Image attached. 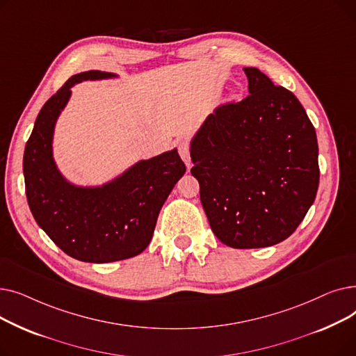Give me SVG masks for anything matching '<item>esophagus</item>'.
Segmentation results:
<instances>
[{"mask_svg": "<svg viewBox=\"0 0 356 356\" xmlns=\"http://www.w3.org/2000/svg\"><path fill=\"white\" fill-rule=\"evenodd\" d=\"M179 154L181 157V160L188 165V168L191 167V147L188 141H180L179 143Z\"/></svg>", "mask_w": 356, "mask_h": 356, "instance_id": "34e87169", "label": "esophagus"}]
</instances>
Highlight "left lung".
<instances>
[{
    "instance_id": "left-lung-1",
    "label": "left lung",
    "mask_w": 356,
    "mask_h": 356,
    "mask_svg": "<svg viewBox=\"0 0 356 356\" xmlns=\"http://www.w3.org/2000/svg\"><path fill=\"white\" fill-rule=\"evenodd\" d=\"M250 95L220 105L192 138V176L213 234L231 248L289 238L319 188L313 124L290 90L244 67Z\"/></svg>"
}]
</instances>
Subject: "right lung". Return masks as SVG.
<instances>
[{
  "instance_id": "right-lung-1",
  "label": "right lung",
  "mask_w": 356,
  "mask_h": 356,
  "mask_svg": "<svg viewBox=\"0 0 356 356\" xmlns=\"http://www.w3.org/2000/svg\"><path fill=\"white\" fill-rule=\"evenodd\" d=\"M111 78L117 74L101 70L72 76L40 109L23 159L27 202L37 225L63 252L95 264L136 257L148 247L160 209L186 172L173 148L140 160L102 186L85 188L62 176L53 159V134L70 88Z\"/></svg>"
}]
</instances>
